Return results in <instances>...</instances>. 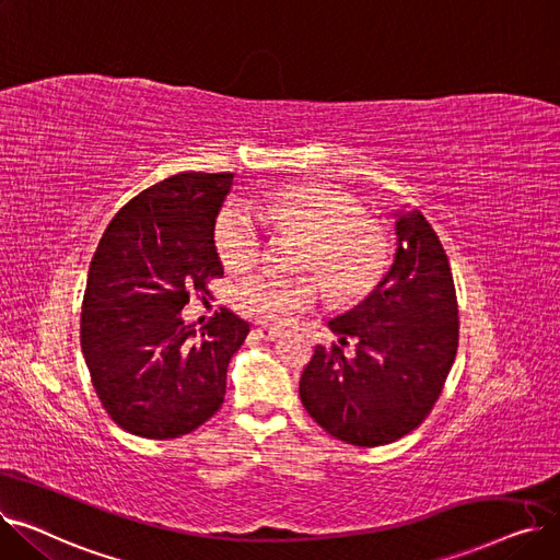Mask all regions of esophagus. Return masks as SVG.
I'll return each mask as SVG.
<instances>
[{
    "mask_svg": "<svg viewBox=\"0 0 560 560\" xmlns=\"http://www.w3.org/2000/svg\"><path fill=\"white\" fill-rule=\"evenodd\" d=\"M254 331H256L262 340H277V338L281 336V331H279L277 327H268V325H258Z\"/></svg>",
    "mask_w": 560,
    "mask_h": 560,
    "instance_id": "1",
    "label": "esophagus"
}]
</instances>
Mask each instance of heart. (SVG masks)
Wrapping results in <instances>:
<instances>
[{
	"mask_svg": "<svg viewBox=\"0 0 560 560\" xmlns=\"http://www.w3.org/2000/svg\"><path fill=\"white\" fill-rule=\"evenodd\" d=\"M256 209L272 224H295L313 235L304 268L319 270L340 300H359L378 283L388 268V243L381 231L365 224L361 203L325 186H290L256 201ZM262 220L247 203L233 201L215 222V245L229 270H249L262 254ZM317 277L288 279L258 272L233 290V304L243 315L268 325L285 322L319 302Z\"/></svg>",
	"mask_w": 560,
	"mask_h": 560,
	"instance_id": "1",
	"label": "heart"
}]
</instances>
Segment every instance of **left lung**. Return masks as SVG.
<instances>
[{"mask_svg":"<svg viewBox=\"0 0 560 560\" xmlns=\"http://www.w3.org/2000/svg\"><path fill=\"white\" fill-rule=\"evenodd\" d=\"M397 254L370 295L329 322L300 381L308 416L359 447L395 443L431 413L458 349V304L447 254L420 211L395 213ZM358 340L355 357L341 347Z\"/></svg>","mask_w":560,"mask_h":560,"instance_id":"8db88e82","label":"left lung"}]
</instances>
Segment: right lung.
I'll return each mask as SVG.
<instances>
[{"label": "right lung", "instance_id": "obj_1", "mask_svg": "<svg viewBox=\"0 0 560 560\" xmlns=\"http://www.w3.org/2000/svg\"><path fill=\"white\" fill-rule=\"evenodd\" d=\"M231 182V172H184L142 190L108 222L91 260L81 351L106 413L133 435H186L224 401L226 368L249 325L220 308L197 336L182 311L224 275L215 218Z\"/></svg>", "mask_w": 560, "mask_h": 560}]
</instances>
